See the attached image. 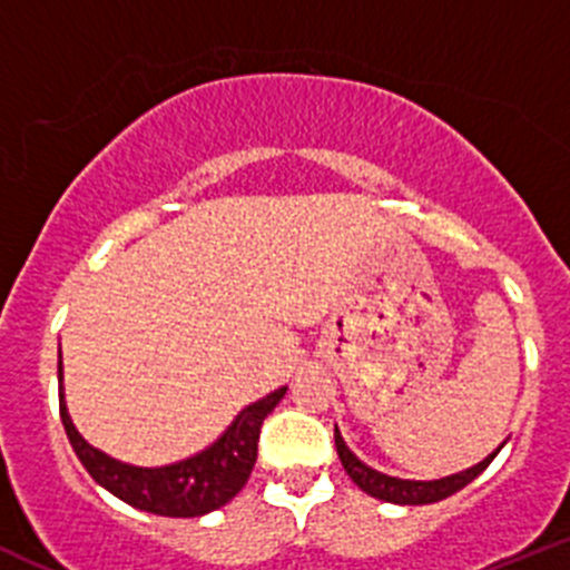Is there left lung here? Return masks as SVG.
<instances>
[{
	"label": "left lung",
	"instance_id": "8db88e82",
	"mask_svg": "<svg viewBox=\"0 0 570 570\" xmlns=\"http://www.w3.org/2000/svg\"><path fill=\"white\" fill-rule=\"evenodd\" d=\"M334 443H336V454H340L342 468H345L347 476L356 482L358 490H364V493L373 495V499L390 501V504H412V507L434 504V501H443V499H449V495H454L456 490H462L465 484H471L473 479H476L479 473H482L484 468L495 460V454L504 449V445H499V449H495L490 456H484L479 465L454 473V476L434 479V482H414V479L386 476V473H379V471H373L370 465H364V462L358 460L351 449H347L345 440H342V434H340V429H334Z\"/></svg>",
	"mask_w": 570,
	"mask_h": 570
}]
</instances>
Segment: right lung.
<instances>
[{"instance_id": "1", "label": "right lung", "mask_w": 570, "mask_h": 570, "mask_svg": "<svg viewBox=\"0 0 570 570\" xmlns=\"http://www.w3.org/2000/svg\"><path fill=\"white\" fill-rule=\"evenodd\" d=\"M284 395L286 386H281V390L264 395L262 401L242 409L217 443H212L206 451L189 456V460L164 468H138L114 460V456L82 440V434L71 423L69 409H66L63 364H58L60 420H63L66 438L75 449L77 460L91 473L94 482L102 484L116 499L136 507V510L167 518L206 515V512L228 504L245 488L253 465H256L258 434H262L264 417L278 406Z\"/></svg>"}]
</instances>
